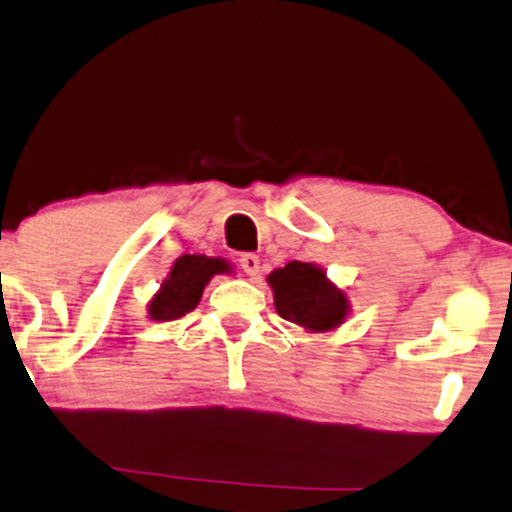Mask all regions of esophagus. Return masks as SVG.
<instances>
[{
	"label": "esophagus",
	"mask_w": 512,
	"mask_h": 512,
	"mask_svg": "<svg viewBox=\"0 0 512 512\" xmlns=\"http://www.w3.org/2000/svg\"><path fill=\"white\" fill-rule=\"evenodd\" d=\"M238 264H241V269L248 276H257V271H260V257L252 255V252H243V255L238 257Z\"/></svg>",
	"instance_id": "esophagus-1"
}]
</instances>
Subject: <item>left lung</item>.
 <instances>
[{
	"label": "left lung",
	"instance_id": "1",
	"mask_svg": "<svg viewBox=\"0 0 512 512\" xmlns=\"http://www.w3.org/2000/svg\"><path fill=\"white\" fill-rule=\"evenodd\" d=\"M274 304L281 318L309 332H327L342 325L349 299L327 281L325 271L306 262H290L269 274Z\"/></svg>",
	"mask_w": 512,
	"mask_h": 512
}]
</instances>
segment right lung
<instances>
[{"mask_svg": "<svg viewBox=\"0 0 512 512\" xmlns=\"http://www.w3.org/2000/svg\"><path fill=\"white\" fill-rule=\"evenodd\" d=\"M231 267L227 260L206 255H182L177 257L173 269L161 290L149 302V318L175 320L196 309L201 302L203 288L215 274H227Z\"/></svg>", "mask_w": 512, "mask_h": 512, "instance_id": "obj_1", "label": "right lung"}]
</instances>
